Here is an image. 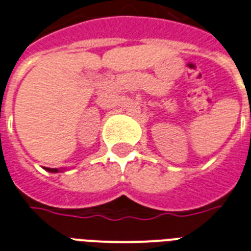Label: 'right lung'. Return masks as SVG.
Returning a JSON list of instances; mask_svg holds the SVG:
<instances>
[{"label":"right lung","instance_id":"1","mask_svg":"<svg viewBox=\"0 0 251 251\" xmlns=\"http://www.w3.org/2000/svg\"><path fill=\"white\" fill-rule=\"evenodd\" d=\"M46 170L50 173H58V169H50V168H46Z\"/></svg>","mask_w":251,"mask_h":251}]
</instances>
